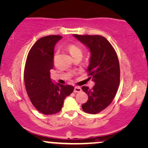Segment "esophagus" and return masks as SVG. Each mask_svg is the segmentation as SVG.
<instances>
[{
    "instance_id": "esophagus-1",
    "label": "esophagus",
    "mask_w": 148,
    "mask_h": 148,
    "mask_svg": "<svg viewBox=\"0 0 148 148\" xmlns=\"http://www.w3.org/2000/svg\"><path fill=\"white\" fill-rule=\"evenodd\" d=\"M81 90H82L81 88L79 87H75V88H74V92H75V93L81 92Z\"/></svg>"
}]
</instances>
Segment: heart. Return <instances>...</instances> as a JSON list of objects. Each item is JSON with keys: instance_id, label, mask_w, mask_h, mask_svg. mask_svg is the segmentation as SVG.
Listing matches in <instances>:
<instances>
[{"instance_id": "b5f03b06", "label": "heart", "mask_w": 148, "mask_h": 148, "mask_svg": "<svg viewBox=\"0 0 148 148\" xmlns=\"http://www.w3.org/2000/svg\"><path fill=\"white\" fill-rule=\"evenodd\" d=\"M67 49L72 56H75V55H77V54H82L81 48L80 47H79L78 45H77L76 44H71L68 45Z\"/></svg>"}]
</instances>
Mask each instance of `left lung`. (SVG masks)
<instances>
[{
  "label": "left lung",
  "instance_id": "8db88e82",
  "mask_svg": "<svg viewBox=\"0 0 148 148\" xmlns=\"http://www.w3.org/2000/svg\"><path fill=\"white\" fill-rule=\"evenodd\" d=\"M90 51L87 72L95 82L92 88L83 86L82 89L88 99L82 104L84 112L99 113L110 105L116 94L120 84V65L118 56L110 43L99 35L73 34Z\"/></svg>",
  "mask_w": 148,
  "mask_h": 148
}]
</instances>
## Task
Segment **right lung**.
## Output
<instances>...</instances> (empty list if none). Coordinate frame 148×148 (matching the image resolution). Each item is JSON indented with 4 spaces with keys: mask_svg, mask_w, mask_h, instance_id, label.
Wrapping results in <instances>:
<instances>
[{
    "mask_svg": "<svg viewBox=\"0 0 148 148\" xmlns=\"http://www.w3.org/2000/svg\"><path fill=\"white\" fill-rule=\"evenodd\" d=\"M61 38L58 35L41 38L32 47L25 65L27 94L34 106L46 115L60 112L65 99L74 90L71 85L54 84L50 78V70L54 65V47Z\"/></svg>",
    "mask_w": 148,
    "mask_h": 148,
    "instance_id": "1",
    "label": "right lung"
}]
</instances>
